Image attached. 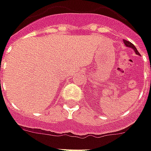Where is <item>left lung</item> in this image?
<instances>
[{
	"mask_svg": "<svg viewBox=\"0 0 151 151\" xmlns=\"http://www.w3.org/2000/svg\"><path fill=\"white\" fill-rule=\"evenodd\" d=\"M124 45L126 46V47H130V48H132L134 52H135V53L138 55H139V52L137 51V49H136V47L134 46V44H132L130 42H128V41H126V40H124Z\"/></svg>",
	"mask_w": 151,
	"mask_h": 151,
	"instance_id": "8db88e82",
	"label": "left lung"
}]
</instances>
